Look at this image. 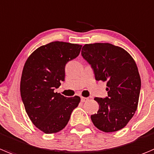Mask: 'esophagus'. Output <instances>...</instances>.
I'll return each mask as SVG.
<instances>
[{
  "mask_svg": "<svg viewBox=\"0 0 154 154\" xmlns=\"http://www.w3.org/2000/svg\"><path fill=\"white\" fill-rule=\"evenodd\" d=\"M88 100V98H85V97H81V101L82 102H85Z\"/></svg>",
  "mask_w": 154,
  "mask_h": 154,
  "instance_id": "esophagus-1",
  "label": "esophagus"
}]
</instances>
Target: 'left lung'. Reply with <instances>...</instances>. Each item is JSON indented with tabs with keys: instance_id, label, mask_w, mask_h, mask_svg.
<instances>
[{
	"instance_id": "1",
	"label": "left lung",
	"mask_w": 154,
	"mask_h": 154,
	"mask_svg": "<svg viewBox=\"0 0 154 154\" xmlns=\"http://www.w3.org/2000/svg\"><path fill=\"white\" fill-rule=\"evenodd\" d=\"M81 54L95 80L107 82V97L95 98L99 109L91 115L94 126L104 132L120 130L138 107L141 77L135 60L124 49L108 43L85 44Z\"/></svg>"
}]
</instances>
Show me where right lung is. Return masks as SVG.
<instances>
[{
    "mask_svg": "<svg viewBox=\"0 0 154 154\" xmlns=\"http://www.w3.org/2000/svg\"><path fill=\"white\" fill-rule=\"evenodd\" d=\"M81 45L51 42L34 50L25 62L20 92L25 111L33 124L46 134L66 126L79 96L67 98L54 92L65 80V65L79 56Z\"/></svg>",
    "mask_w": 154,
    "mask_h": 154,
    "instance_id": "obj_1",
    "label": "right lung"
}]
</instances>
